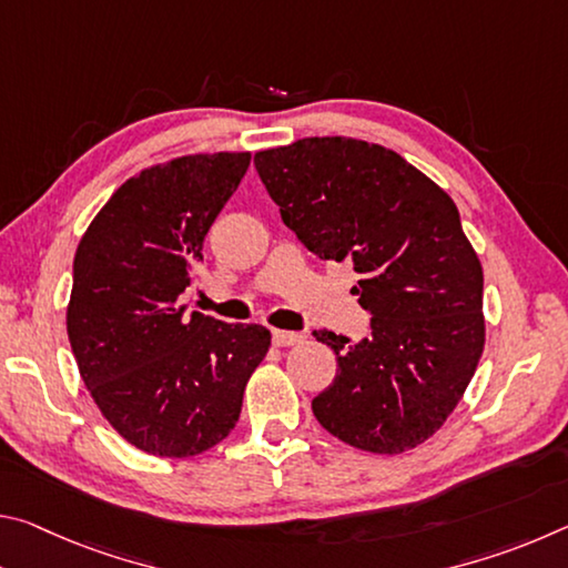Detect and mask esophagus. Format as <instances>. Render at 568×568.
Returning a JSON list of instances; mask_svg holds the SVG:
<instances>
[{
	"label": "esophagus",
	"instance_id": "esophagus-1",
	"mask_svg": "<svg viewBox=\"0 0 568 568\" xmlns=\"http://www.w3.org/2000/svg\"><path fill=\"white\" fill-rule=\"evenodd\" d=\"M273 343L281 345V348H285V345L303 343V335L301 333H291V331H273Z\"/></svg>",
	"mask_w": 568,
	"mask_h": 568
}]
</instances>
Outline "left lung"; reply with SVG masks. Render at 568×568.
Masks as SVG:
<instances>
[{
	"mask_svg": "<svg viewBox=\"0 0 568 568\" xmlns=\"http://www.w3.org/2000/svg\"><path fill=\"white\" fill-rule=\"evenodd\" d=\"M255 170L321 261H351L371 338L313 331L338 373L313 398L335 438L400 454L444 426L484 353V271L444 190L398 152L353 138L263 150Z\"/></svg>",
	"mask_w": 568,
	"mask_h": 568,
	"instance_id": "obj_1",
	"label": "left lung"
}]
</instances>
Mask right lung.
I'll return each instance as SVG.
<instances>
[{
	"mask_svg": "<svg viewBox=\"0 0 568 568\" xmlns=\"http://www.w3.org/2000/svg\"><path fill=\"white\" fill-rule=\"evenodd\" d=\"M250 152L190 155L130 178L82 235L67 333L84 386L134 448L185 458L235 428L271 331L178 305Z\"/></svg>",
	"mask_w": 568,
	"mask_h": 568,
	"instance_id": "right-lung-1",
	"label": "right lung"
}]
</instances>
